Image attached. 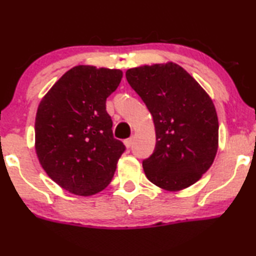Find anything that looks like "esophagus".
I'll use <instances>...</instances> for the list:
<instances>
[{
    "label": "esophagus",
    "mask_w": 256,
    "mask_h": 256,
    "mask_svg": "<svg viewBox=\"0 0 256 256\" xmlns=\"http://www.w3.org/2000/svg\"><path fill=\"white\" fill-rule=\"evenodd\" d=\"M132 142H133V138H128V139H126L124 142V144H125V146L128 147V148H130V147L132 146Z\"/></svg>",
    "instance_id": "esophagus-1"
}]
</instances>
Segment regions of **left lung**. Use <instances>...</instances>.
<instances>
[{
    "label": "left lung",
    "mask_w": 256,
    "mask_h": 256,
    "mask_svg": "<svg viewBox=\"0 0 256 256\" xmlns=\"http://www.w3.org/2000/svg\"><path fill=\"white\" fill-rule=\"evenodd\" d=\"M126 80L153 116L156 144L142 161L147 178L176 192L198 181L218 148V117L204 89L178 64L131 68Z\"/></svg>",
    "instance_id": "left-lung-1"
}]
</instances>
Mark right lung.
I'll return each mask as SVG.
<instances>
[{
    "instance_id": "add662e5",
    "label": "right lung",
    "mask_w": 256,
    "mask_h": 256,
    "mask_svg": "<svg viewBox=\"0 0 256 256\" xmlns=\"http://www.w3.org/2000/svg\"><path fill=\"white\" fill-rule=\"evenodd\" d=\"M120 70L76 66L64 73L42 100L36 116V152L61 188L90 196L112 180L125 150L114 138L106 98L120 86Z\"/></svg>"
}]
</instances>
